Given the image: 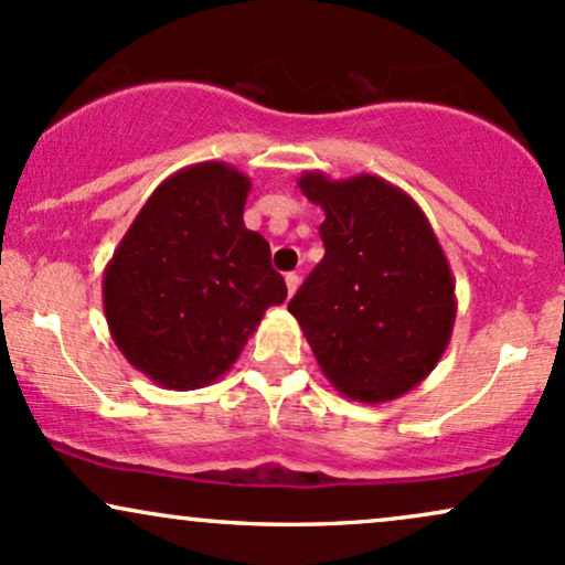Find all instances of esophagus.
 Listing matches in <instances>:
<instances>
[{"label":"esophagus","instance_id":"34e87169","mask_svg":"<svg viewBox=\"0 0 565 565\" xmlns=\"http://www.w3.org/2000/svg\"><path fill=\"white\" fill-rule=\"evenodd\" d=\"M284 281H287V291H289V297L295 295L297 287H300V276H297V274H287V278H284Z\"/></svg>","mask_w":565,"mask_h":565}]
</instances>
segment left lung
I'll use <instances>...</instances> for the list:
<instances>
[{
	"instance_id": "1",
	"label": "left lung",
	"mask_w": 565,
	"mask_h": 565,
	"mask_svg": "<svg viewBox=\"0 0 565 565\" xmlns=\"http://www.w3.org/2000/svg\"><path fill=\"white\" fill-rule=\"evenodd\" d=\"M326 221L323 260L289 312L323 376L348 399L390 403L424 382L450 344L455 278L411 194L371 173L297 179Z\"/></svg>"
}]
</instances>
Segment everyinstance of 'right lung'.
<instances>
[{
	"mask_svg": "<svg viewBox=\"0 0 565 565\" xmlns=\"http://www.w3.org/2000/svg\"><path fill=\"white\" fill-rule=\"evenodd\" d=\"M253 181L228 162L181 168L154 189L102 274L113 342L162 390L217 382L287 284L244 226Z\"/></svg>",
	"mask_w": 565,
	"mask_h": 565,
	"instance_id": "obj_1",
	"label": "right lung"
}]
</instances>
